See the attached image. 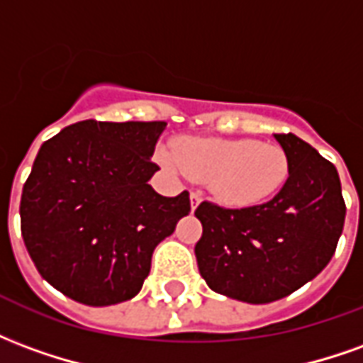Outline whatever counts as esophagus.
<instances>
[{
	"label": "esophagus",
	"mask_w": 363,
	"mask_h": 363,
	"mask_svg": "<svg viewBox=\"0 0 363 363\" xmlns=\"http://www.w3.org/2000/svg\"><path fill=\"white\" fill-rule=\"evenodd\" d=\"M200 202H202V194L200 192H190V208L196 210Z\"/></svg>",
	"instance_id": "34e87169"
}]
</instances>
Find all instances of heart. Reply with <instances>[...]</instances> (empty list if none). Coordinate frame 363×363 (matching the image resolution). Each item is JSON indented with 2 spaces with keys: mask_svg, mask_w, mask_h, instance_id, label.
Returning a JSON list of instances; mask_svg holds the SVG:
<instances>
[{
  "mask_svg": "<svg viewBox=\"0 0 363 363\" xmlns=\"http://www.w3.org/2000/svg\"><path fill=\"white\" fill-rule=\"evenodd\" d=\"M161 163L177 174L208 181L228 206L267 202L288 179V157L280 145L252 140L181 138L173 151H159Z\"/></svg>",
  "mask_w": 363,
  "mask_h": 363,
  "instance_id": "1",
  "label": "heart"
}]
</instances>
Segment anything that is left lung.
<instances>
[{"label": "left lung", "instance_id": "obj_1", "mask_svg": "<svg viewBox=\"0 0 363 363\" xmlns=\"http://www.w3.org/2000/svg\"><path fill=\"white\" fill-rule=\"evenodd\" d=\"M288 157V179L264 204L223 208L204 200L198 270L221 296L270 303L327 267L344 228L336 167L294 134H274Z\"/></svg>", "mask_w": 363, "mask_h": 363}]
</instances>
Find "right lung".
<instances>
[{
  "label": "right lung",
  "mask_w": 363,
  "mask_h": 363,
  "mask_svg": "<svg viewBox=\"0 0 363 363\" xmlns=\"http://www.w3.org/2000/svg\"><path fill=\"white\" fill-rule=\"evenodd\" d=\"M167 122L83 120L43 143L21 196V233L44 280L83 305L126 301L151 255L189 216L184 190L151 189Z\"/></svg>",
  "instance_id": "obj_1"
}]
</instances>
